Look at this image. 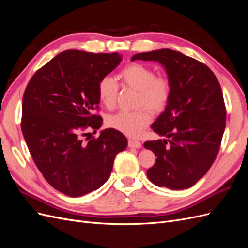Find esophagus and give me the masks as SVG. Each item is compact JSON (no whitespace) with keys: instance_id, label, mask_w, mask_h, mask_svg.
I'll return each instance as SVG.
<instances>
[{"instance_id":"1","label":"esophagus","mask_w":248,"mask_h":248,"mask_svg":"<svg viewBox=\"0 0 248 248\" xmlns=\"http://www.w3.org/2000/svg\"><path fill=\"white\" fill-rule=\"evenodd\" d=\"M128 147L129 148H140L141 142L137 140H128Z\"/></svg>"}]
</instances>
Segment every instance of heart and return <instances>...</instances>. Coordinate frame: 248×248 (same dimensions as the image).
Instances as JSON below:
<instances>
[{
    "label": "heart",
    "instance_id": "obj_1",
    "mask_svg": "<svg viewBox=\"0 0 248 248\" xmlns=\"http://www.w3.org/2000/svg\"><path fill=\"white\" fill-rule=\"evenodd\" d=\"M119 78L126 86L139 91L138 107H145L154 114H159L167 108L171 95L169 78L156 77L153 69L142 64L132 63L120 71ZM118 84L110 77H104L98 82V97L108 109L116 106ZM146 108L136 111H120L108 118V125L127 137L136 138L144 131L151 122V115Z\"/></svg>",
    "mask_w": 248,
    "mask_h": 248
}]
</instances>
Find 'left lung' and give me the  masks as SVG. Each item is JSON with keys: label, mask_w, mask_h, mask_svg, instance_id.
<instances>
[{"label": "left lung", "mask_w": 248, "mask_h": 248, "mask_svg": "<svg viewBox=\"0 0 248 248\" xmlns=\"http://www.w3.org/2000/svg\"><path fill=\"white\" fill-rule=\"evenodd\" d=\"M136 60L161 64L171 85L169 104L151 126L166 139L144 144L157 157L147 176L156 186L189 188L219 151L227 119L219 82L208 66L180 51L157 49L134 55Z\"/></svg>", "instance_id": "8db88e82"}]
</instances>
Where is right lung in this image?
Masks as SVG:
<instances>
[{
	"instance_id": "obj_1",
	"label": "right lung",
	"mask_w": 248,
	"mask_h": 248,
	"mask_svg": "<svg viewBox=\"0 0 248 248\" xmlns=\"http://www.w3.org/2000/svg\"><path fill=\"white\" fill-rule=\"evenodd\" d=\"M122 61L118 52H60L36 71L22 97L21 131L35 164L58 191L77 198L108 181L116 155L127 139L108 128L84 140L102 125L94 114L97 88Z\"/></svg>"
}]
</instances>
